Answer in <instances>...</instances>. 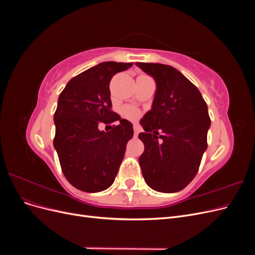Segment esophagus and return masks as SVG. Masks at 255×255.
<instances>
[{"label": "esophagus", "instance_id": "obj_1", "mask_svg": "<svg viewBox=\"0 0 255 255\" xmlns=\"http://www.w3.org/2000/svg\"><path fill=\"white\" fill-rule=\"evenodd\" d=\"M139 132H140V128L138 127V126H134V135H135V137L138 136V134H139Z\"/></svg>", "mask_w": 255, "mask_h": 255}]
</instances>
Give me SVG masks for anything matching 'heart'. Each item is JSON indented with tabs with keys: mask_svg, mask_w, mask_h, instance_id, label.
Wrapping results in <instances>:
<instances>
[{
	"mask_svg": "<svg viewBox=\"0 0 255 255\" xmlns=\"http://www.w3.org/2000/svg\"><path fill=\"white\" fill-rule=\"evenodd\" d=\"M121 113H122L123 117L128 119V120H137L140 116L139 111H138L136 107L130 106V105H127V106L123 107Z\"/></svg>",
	"mask_w": 255,
	"mask_h": 255,
	"instance_id": "1",
	"label": "heart"
}]
</instances>
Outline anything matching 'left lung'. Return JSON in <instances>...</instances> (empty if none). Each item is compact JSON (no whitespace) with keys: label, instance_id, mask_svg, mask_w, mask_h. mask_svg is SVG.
Wrapping results in <instances>:
<instances>
[{"label":"left lung","instance_id":"1","mask_svg":"<svg viewBox=\"0 0 255 255\" xmlns=\"http://www.w3.org/2000/svg\"><path fill=\"white\" fill-rule=\"evenodd\" d=\"M155 81L151 110L138 138L144 144L139 166L145 183L159 192L184 189L196 176L207 149L211 128L201 92L177 69L163 64L136 63Z\"/></svg>","mask_w":255,"mask_h":255}]
</instances>
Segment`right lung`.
Returning <instances> with one entry per match:
<instances>
[{"instance_id":"1","label":"right lung","mask_w":255,"mask_h":255,"mask_svg":"<svg viewBox=\"0 0 255 255\" xmlns=\"http://www.w3.org/2000/svg\"><path fill=\"white\" fill-rule=\"evenodd\" d=\"M132 66L104 61L71 79L58 97L54 148L66 179L82 191L100 192L111 186L134 135L132 123L111 111L110 91L113 76ZM116 121L119 126L109 132L98 129L101 122Z\"/></svg>"}]
</instances>
